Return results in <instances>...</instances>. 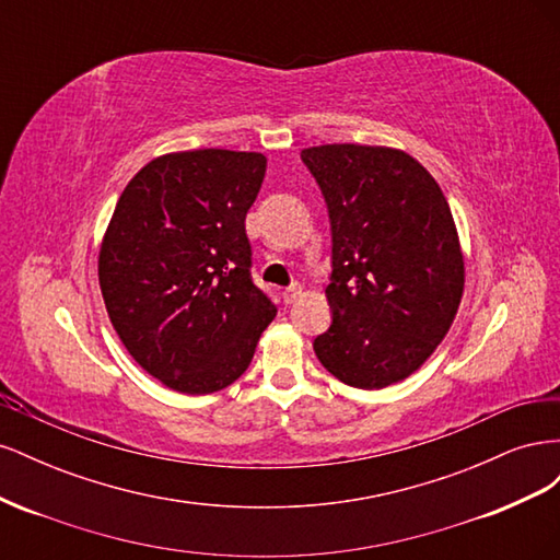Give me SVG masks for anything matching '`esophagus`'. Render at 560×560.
Here are the masks:
<instances>
[{
    "label": "esophagus",
    "instance_id": "34e87169",
    "mask_svg": "<svg viewBox=\"0 0 560 560\" xmlns=\"http://www.w3.org/2000/svg\"><path fill=\"white\" fill-rule=\"evenodd\" d=\"M299 294H301V284H290V287H284V290H282V301L292 303V301H296Z\"/></svg>",
    "mask_w": 560,
    "mask_h": 560
}]
</instances>
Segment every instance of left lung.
Segmentation results:
<instances>
[{
  "mask_svg": "<svg viewBox=\"0 0 560 560\" xmlns=\"http://www.w3.org/2000/svg\"><path fill=\"white\" fill-rule=\"evenodd\" d=\"M327 202L331 325L313 348L331 376L362 389L404 381L453 325L465 264L446 196L399 149L301 151Z\"/></svg>",
  "mask_w": 560,
  "mask_h": 560,
  "instance_id": "obj_1",
  "label": "left lung"
}]
</instances>
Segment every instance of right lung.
Wrapping results in <instances>:
<instances>
[{
    "mask_svg": "<svg viewBox=\"0 0 560 560\" xmlns=\"http://www.w3.org/2000/svg\"><path fill=\"white\" fill-rule=\"evenodd\" d=\"M266 156L196 149L147 163L100 249L112 325L151 376L184 395L238 381L278 308L252 280L245 214Z\"/></svg>",
    "mask_w": 560,
    "mask_h": 560,
    "instance_id": "obj_1",
    "label": "right lung"
}]
</instances>
